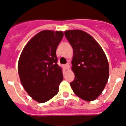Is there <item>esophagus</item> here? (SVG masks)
<instances>
[{
    "instance_id": "34e87169",
    "label": "esophagus",
    "mask_w": 126,
    "mask_h": 126,
    "mask_svg": "<svg viewBox=\"0 0 126 126\" xmlns=\"http://www.w3.org/2000/svg\"><path fill=\"white\" fill-rule=\"evenodd\" d=\"M64 67H65L66 69H68L69 67H70V65H69L68 63H66V64H64Z\"/></svg>"
}]
</instances>
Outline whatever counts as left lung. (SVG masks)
<instances>
[{
	"mask_svg": "<svg viewBox=\"0 0 126 126\" xmlns=\"http://www.w3.org/2000/svg\"><path fill=\"white\" fill-rule=\"evenodd\" d=\"M64 36L73 49L71 61L75 79L73 92L81 99L92 101L100 95L107 82L109 66L104 51L94 38L81 30H69Z\"/></svg>",
	"mask_w": 126,
	"mask_h": 126,
	"instance_id": "8db88e82",
	"label": "left lung"
}]
</instances>
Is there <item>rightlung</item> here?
I'll return each mask as SVG.
<instances>
[{
    "instance_id": "add662e5",
    "label": "right lung",
    "mask_w": 126,
    "mask_h": 126,
    "mask_svg": "<svg viewBox=\"0 0 126 126\" xmlns=\"http://www.w3.org/2000/svg\"><path fill=\"white\" fill-rule=\"evenodd\" d=\"M63 37L62 31H42L22 50L18 73L25 90L36 101L44 103L58 93L63 80L56 51Z\"/></svg>"
}]
</instances>
